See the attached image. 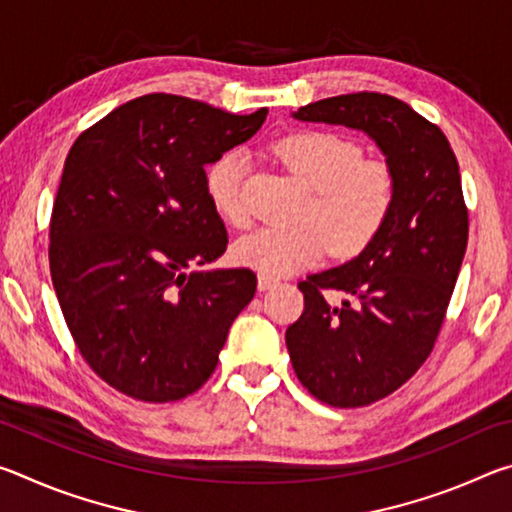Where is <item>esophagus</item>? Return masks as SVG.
Returning a JSON list of instances; mask_svg holds the SVG:
<instances>
[{
  "mask_svg": "<svg viewBox=\"0 0 512 512\" xmlns=\"http://www.w3.org/2000/svg\"><path fill=\"white\" fill-rule=\"evenodd\" d=\"M277 282H280V280H277V277H273V275H264V273H259V277H257V284H259V289H262V291H266V289H273Z\"/></svg>",
  "mask_w": 512,
  "mask_h": 512,
  "instance_id": "1",
  "label": "esophagus"
}]
</instances>
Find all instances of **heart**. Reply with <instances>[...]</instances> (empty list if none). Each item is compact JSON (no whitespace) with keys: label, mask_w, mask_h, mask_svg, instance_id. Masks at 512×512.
<instances>
[{"label":"heart","mask_w":512,"mask_h":512,"mask_svg":"<svg viewBox=\"0 0 512 512\" xmlns=\"http://www.w3.org/2000/svg\"><path fill=\"white\" fill-rule=\"evenodd\" d=\"M273 153L311 192L305 228H259L232 246L237 264L264 275H289L327 255L354 257L379 237L397 198L395 171L381 160L363 158V146L348 135L302 128L273 142ZM248 158L225 151L205 173L214 212L230 225L248 221Z\"/></svg>","instance_id":"b5f03b06"}]
</instances>
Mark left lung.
Listing matches in <instances>:
<instances>
[{"label":"left lung","instance_id":"left-lung-1","mask_svg":"<svg viewBox=\"0 0 512 512\" xmlns=\"http://www.w3.org/2000/svg\"><path fill=\"white\" fill-rule=\"evenodd\" d=\"M302 121L368 133L395 171L379 237L352 262L298 284L305 311L287 329L300 384L336 409L368 406L406 384L436 345L467 246V205L445 133L409 103L354 92L298 108ZM341 290L344 302H326Z\"/></svg>","mask_w":512,"mask_h":512}]
</instances>
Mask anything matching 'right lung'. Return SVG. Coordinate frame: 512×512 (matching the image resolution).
I'll list each match as a JSON object with an SVG mask.
<instances>
[{"label": "right lung", "mask_w": 512, "mask_h": 512, "mask_svg": "<svg viewBox=\"0 0 512 512\" xmlns=\"http://www.w3.org/2000/svg\"><path fill=\"white\" fill-rule=\"evenodd\" d=\"M268 115L146 94L69 149L49 223V268L69 334L115 391L142 402L196 393L232 320L255 296L250 268L192 271L228 248L205 164Z\"/></svg>", "instance_id": "right-lung-1"}]
</instances>
